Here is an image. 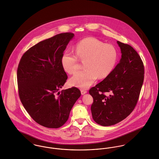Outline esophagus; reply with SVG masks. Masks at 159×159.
<instances>
[{
  "mask_svg": "<svg viewBox=\"0 0 159 159\" xmlns=\"http://www.w3.org/2000/svg\"><path fill=\"white\" fill-rule=\"evenodd\" d=\"M81 93L82 95H84V94H85L86 93H87V91H86V90H84V89H81Z\"/></svg>",
  "mask_w": 159,
  "mask_h": 159,
  "instance_id": "esophagus-1",
  "label": "esophagus"
}]
</instances>
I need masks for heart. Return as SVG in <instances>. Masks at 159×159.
<instances>
[{
  "instance_id": "b5f03b06",
  "label": "heart",
  "mask_w": 159,
  "mask_h": 159,
  "mask_svg": "<svg viewBox=\"0 0 159 159\" xmlns=\"http://www.w3.org/2000/svg\"><path fill=\"white\" fill-rule=\"evenodd\" d=\"M75 54L65 51L61 57L63 69L71 75L78 68V59L84 61V70L77 72L69 80L72 86L87 89L97 77L103 79L108 76L115 67L118 57L117 49L94 37H87L75 46Z\"/></svg>"
}]
</instances>
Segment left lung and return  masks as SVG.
<instances>
[{
  "label": "left lung",
  "mask_w": 159,
  "mask_h": 159,
  "mask_svg": "<svg viewBox=\"0 0 159 159\" xmlns=\"http://www.w3.org/2000/svg\"><path fill=\"white\" fill-rule=\"evenodd\" d=\"M122 53L119 63L111 74L89 90L93 97L91 113L93 120L102 126L114 125L134 111L144 81V67L131 46L117 42ZM111 92L107 96L104 93Z\"/></svg>",
  "instance_id": "8db88e82"
}]
</instances>
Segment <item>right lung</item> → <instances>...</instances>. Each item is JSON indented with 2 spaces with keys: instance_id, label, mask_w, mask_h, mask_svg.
<instances>
[{
  "instance_id": "obj_1",
  "label": "right lung",
  "mask_w": 159,
  "mask_h": 159,
  "mask_svg": "<svg viewBox=\"0 0 159 159\" xmlns=\"http://www.w3.org/2000/svg\"><path fill=\"white\" fill-rule=\"evenodd\" d=\"M73 37L71 32L62 33L38 43L24 52L18 67L23 107L37 123L47 128L62 127L81 96L76 87L59 92L68 78L61 57Z\"/></svg>"
}]
</instances>
